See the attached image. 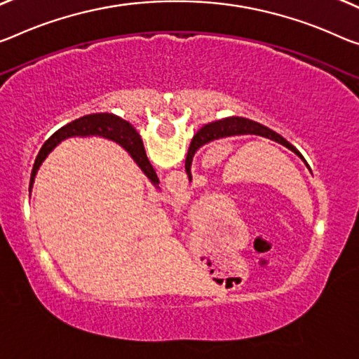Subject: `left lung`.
Masks as SVG:
<instances>
[{"label":"left lung","instance_id":"obj_1","mask_svg":"<svg viewBox=\"0 0 359 359\" xmlns=\"http://www.w3.org/2000/svg\"><path fill=\"white\" fill-rule=\"evenodd\" d=\"M233 135L264 136V137H268V140H273L276 142H279V144H283L287 149H290L292 152H295L297 156H299L302 161L305 162V158H303L302 154L297 151V149L292 146L290 142L285 141L283 136L274 133L273 130H269V128H266V126L253 122V120H249V118L231 117V118L223 120V122L215 123L213 128H207L205 131H202V133H198L197 136H194V140H192V142H191L189 152H187V157H186V173H187V176H189V180H191V162H192V157H194L197 149L201 147L202 144H205L207 141L217 140V137H223V136H233ZM306 167H308V163H306Z\"/></svg>","mask_w":359,"mask_h":359}]
</instances>
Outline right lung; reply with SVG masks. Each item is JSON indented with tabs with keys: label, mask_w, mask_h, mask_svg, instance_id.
<instances>
[{
	"label": "right lung",
	"mask_w": 359,
	"mask_h": 359,
	"mask_svg": "<svg viewBox=\"0 0 359 359\" xmlns=\"http://www.w3.org/2000/svg\"><path fill=\"white\" fill-rule=\"evenodd\" d=\"M90 135H97L102 137H107V140H112L118 144H122L126 151L131 154V157L135 158V162L140 165V168L147 175V178L152 181V184H158V178L156 172H154L151 162L146 156L144 146H142L141 136L137 135V131L131 126L126 120H122L117 115L114 114H91L85 115V117H80L79 120H74V122L62 126V128L57 130L49 140L45 142V146L41 147L40 154H38L35 163H33L32 176H30V187L33 184V180H35L36 170L40 168L41 162L45 161L46 156L53 151V147L60 142L65 137L70 136H90Z\"/></svg>",
	"instance_id": "add662e5"
}]
</instances>
